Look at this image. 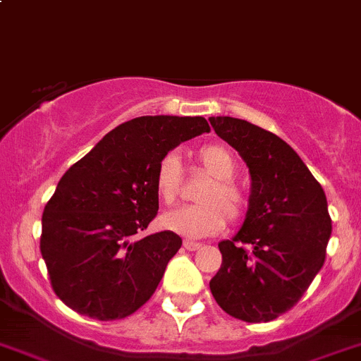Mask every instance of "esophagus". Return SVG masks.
I'll return each instance as SVG.
<instances>
[{"instance_id":"obj_1","label":"esophagus","mask_w":361,"mask_h":361,"mask_svg":"<svg viewBox=\"0 0 361 361\" xmlns=\"http://www.w3.org/2000/svg\"><path fill=\"white\" fill-rule=\"evenodd\" d=\"M183 247L185 248H187V250L188 252H194V250H199V248H201L202 247V245L201 243H195V241H183Z\"/></svg>"}]
</instances>
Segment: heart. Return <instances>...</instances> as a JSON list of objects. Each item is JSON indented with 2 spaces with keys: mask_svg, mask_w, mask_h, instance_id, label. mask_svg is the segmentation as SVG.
I'll return each mask as SVG.
<instances>
[{
  "mask_svg": "<svg viewBox=\"0 0 361 361\" xmlns=\"http://www.w3.org/2000/svg\"><path fill=\"white\" fill-rule=\"evenodd\" d=\"M197 160L213 180L199 194L201 204H188L164 213L160 224L166 229L199 240L220 233L227 216L238 220L247 209V195L231 178L236 173L233 153L222 145H206L197 149ZM157 195L166 204L176 201L181 187V167L176 155H166L153 178Z\"/></svg>",
  "mask_w": 361,
  "mask_h": 361,
  "instance_id": "b5f03b06",
  "label": "heart"
}]
</instances>
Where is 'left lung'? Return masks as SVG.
I'll use <instances>...</instances> for the list:
<instances>
[{
  "mask_svg": "<svg viewBox=\"0 0 361 361\" xmlns=\"http://www.w3.org/2000/svg\"><path fill=\"white\" fill-rule=\"evenodd\" d=\"M209 123L250 174L243 226L219 243L222 266L209 289L229 316L268 323L295 307L323 268L331 234L326 195L279 135L231 116Z\"/></svg>",
  "mask_w": 361,
  "mask_h": 361,
  "instance_id": "1",
  "label": "left lung"
}]
</instances>
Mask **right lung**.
I'll use <instances>...</instances> for the list:
<instances>
[{
    "label": "right lung",
    "instance_id": "right-lung-1",
    "mask_svg": "<svg viewBox=\"0 0 361 361\" xmlns=\"http://www.w3.org/2000/svg\"><path fill=\"white\" fill-rule=\"evenodd\" d=\"M209 132L202 116H141L111 130L61 176L42 215L40 252L58 298L99 321L123 319L162 281L181 238H141L159 212L160 160Z\"/></svg>",
    "mask_w": 361,
    "mask_h": 361
}]
</instances>
